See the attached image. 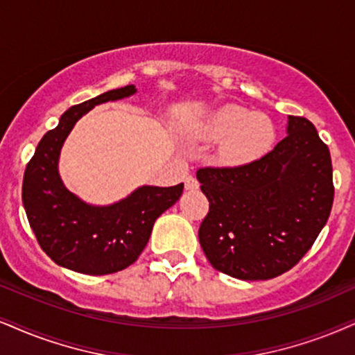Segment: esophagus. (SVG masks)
Returning <instances> with one entry per match:
<instances>
[{"mask_svg": "<svg viewBox=\"0 0 355 355\" xmlns=\"http://www.w3.org/2000/svg\"><path fill=\"white\" fill-rule=\"evenodd\" d=\"M184 187H186V191L199 189V181L194 176H187L184 181Z\"/></svg>", "mask_w": 355, "mask_h": 355, "instance_id": "1", "label": "esophagus"}]
</instances>
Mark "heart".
Listing matches in <instances>:
<instances>
[{
  "mask_svg": "<svg viewBox=\"0 0 355 355\" xmlns=\"http://www.w3.org/2000/svg\"><path fill=\"white\" fill-rule=\"evenodd\" d=\"M207 133L211 138H222L216 159L227 166L258 159L275 141V126L270 118L239 105L220 108L209 121Z\"/></svg>",
  "mask_w": 355,
  "mask_h": 355,
  "instance_id": "obj_1",
  "label": "heart"
}]
</instances>
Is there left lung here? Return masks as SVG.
<instances>
[{"instance_id":"1","label":"left lung","mask_w":355,"mask_h":355,"mask_svg":"<svg viewBox=\"0 0 355 355\" xmlns=\"http://www.w3.org/2000/svg\"><path fill=\"white\" fill-rule=\"evenodd\" d=\"M265 156L234 168H200L209 212L199 242L214 268L239 279L291 270L329 218L334 184L327 144L304 116Z\"/></svg>"}]
</instances>
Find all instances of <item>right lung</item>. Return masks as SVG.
I'll list each match as a JSON object with an SVG mask.
<instances>
[{"label":"right lung","instance_id":"1","mask_svg":"<svg viewBox=\"0 0 355 355\" xmlns=\"http://www.w3.org/2000/svg\"><path fill=\"white\" fill-rule=\"evenodd\" d=\"M135 85L108 90L73 105L47 131L26 166L23 204L29 225L51 260L84 275H110L138 260L156 218L181 198L184 184L141 186L112 205H90L72 194L59 176L65 138L95 105L133 95Z\"/></svg>","mask_w":355,"mask_h":355}]
</instances>
